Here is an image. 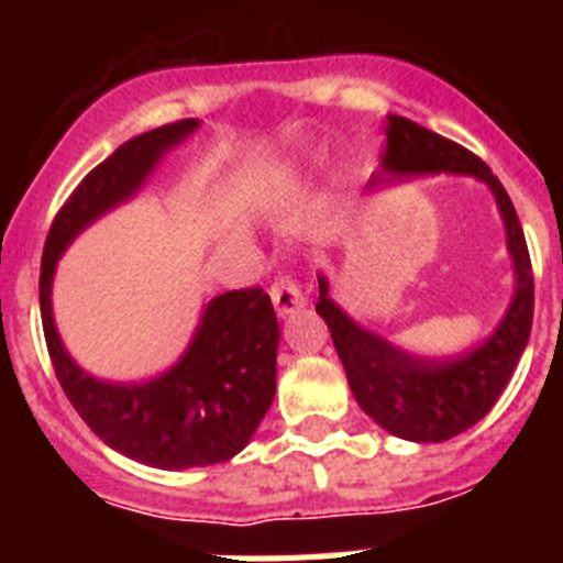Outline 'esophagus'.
<instances>
[{
    "label": "esophagus",
    "instance_id": "1",
    "mask_svg": "<svg viewBox=\"0 0 563 563\" xmlns=\"http://www.w3.org/2000/svg\"><path fill=\"white\" fill-rule=\"evenodd\" d=\"M271 298L273 307H276V312L282 318L292 316V312H298L307 305L305 292H301V287H298V282L292 276H278L271 287Z\"/></svg>",
    "mask_w": 563,
    "mask_h": 563
}]
</instances>
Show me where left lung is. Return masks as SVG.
I'll list each match as a JSON object with an SVG mask.
<instances>
[{
    "label": "left lung",
    "mask_w": 563,
    "mask_h": 563,
    "mask_svg": "<svg viewBox=\"0 0 563 563\" xmlns=\"http://www.w3.org/2000/svg\"><path fill=\"white\" fill-rule=\"evenodd\" d=\"M383 132L386 143L380 154V172L369 180L372 191L391 180L434 174L474 177L494 194L505 222L507 253L514 258L516 287L505 316L485 341L454 357L415 355L400 350L389 338L361 327L332 298L330 278L318 273L316 312L330 327L332 343L357 406L380 429L400 440L442 442L476 426L494 409V402L514 375L533 327V267L514 202L476 154L400 114H386Z\"/></svg>",
    "instance_id": "obj_1"
}]
</instances>
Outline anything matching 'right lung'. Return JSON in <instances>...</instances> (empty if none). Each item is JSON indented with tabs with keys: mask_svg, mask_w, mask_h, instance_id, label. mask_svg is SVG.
<instances>
[{
	"mask_svg": "<svg viewBox=\"0 0 563 563\" xmlns=\"http://www.w3.org/2000/svg\"><path fill=\"white\" fill-rule=\"evenodd\" d=\"M200 129L197 118L143 132L114 148L69 194L49 228L38 278L49 361L64 395L109 449L163 471L217 465L245 449L276 395L278 321L258 287L211 298L180 361L143 383L81 369L53 318V276L73 239L146 186L157 163Z\"/></svg>",
	"mask_w": 563,
	"mask_h": 563,
	"instance_id": "obj_1",
	"label": "right lung"
}]
</instances>
